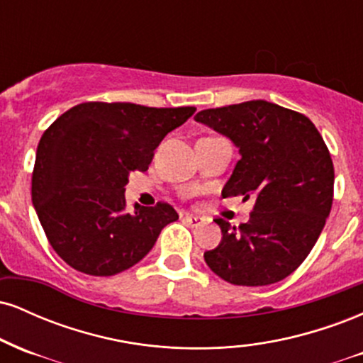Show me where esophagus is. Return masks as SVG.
<instances>
[{"mask_svg": "<svg viewBox=\"0 0 363 363\" xmlns=\"http://www.w3.org/2000/svg\"><path fill=\"white\" fill-rule=\"evenodd\" d=\"M182 220H184L187 225H191V227H199V225L203 223L201 216H196V215H191V213H186L184 216H182Z\"/></svg>", "mask_w": 363, "mask_h": 363, "instance_id": "1", "label": "esophagus"}]
</instances>
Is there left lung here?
I'll return each instance as SVG.
<instances>
[{"label":"left lung","instance_id":"left-lung-1","mask_svg":"<svg viewBox=\"0 0 363 363\" xmlns=\"http://www.w3.org/2000/svg\"><path fill=\"white\" fill-rule=\"evenodd\" d=\"M194 119L239 148L223 198H254L247 223L215 220L222 240L205 252L206 264L234 285L283 280L309 256L331 211L335 167L323 136L301 112L266 101L206 109Z\"/></svg>","mask_w":363,"mask_h":363}]
</instances>
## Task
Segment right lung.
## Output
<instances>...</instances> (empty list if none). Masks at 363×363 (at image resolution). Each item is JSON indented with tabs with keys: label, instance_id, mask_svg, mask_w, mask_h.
<instances>
[{
	"label": "right lung",
	"instance_id": "add662e5",
	"mask_svg": "<svg viewBox=\"0 0 363 363\" xmlns=\"http://www.w3.org/2000/svg\"><path fill=\"white\" fill-rule=\"evenodd\" d=\"M196 107L85 102L44 131L32 174V203L62 261L112 277L143 259L162 228L179 218L167 203L126 210L129 174L145 172L160 141Z\"/></svg>",
	"mask_w": 363,
	"mask_h": 363
}]
</instances>
